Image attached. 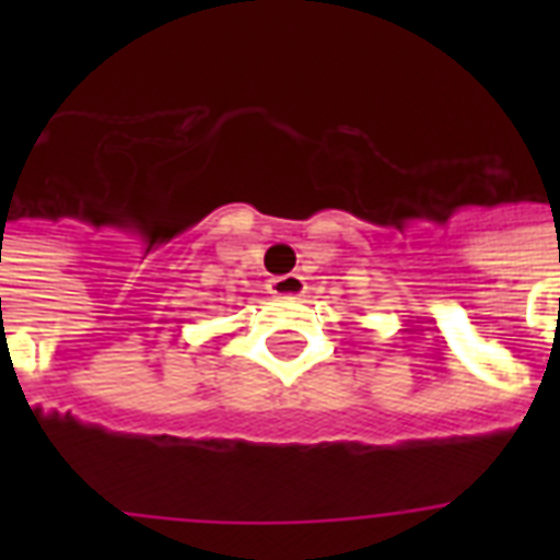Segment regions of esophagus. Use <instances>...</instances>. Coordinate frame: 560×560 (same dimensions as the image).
<instances>
[{
    "label": "esophagus",
    "instance_id": "esophagus-1",
    "mask_svg": "<svg viewBox=\"0 0 560 560\" xmlns=\"http://www.w3.org/2000/svg\"><path fill=\"white\" fill-rule=\"evenodd\" d=\"M307 290L305 279L299 272H288V276H276L270 281V293L276 299H299Z\"/></svg>",
    "mask_w": 560,
    "mask_h": 560
}]
</instances>
